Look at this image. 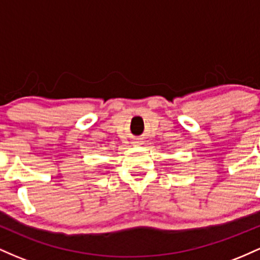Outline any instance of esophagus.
I'll list each match as a JSON object with an SVG mask.
<instances>
[{"instance_id":"esophagus-1","label":"esophagus","mask_w":260,"mask_h":260,"mask_svg":"<svg viewBox=\"0 0 260 260\" xmlns=\"http://www.w3.org/2000/svg\"><path fill=\"white\" fill-rule=\"evenodd\" d=\"M134 145H139V141H134Z\"/></svg>"}]
</instances>
